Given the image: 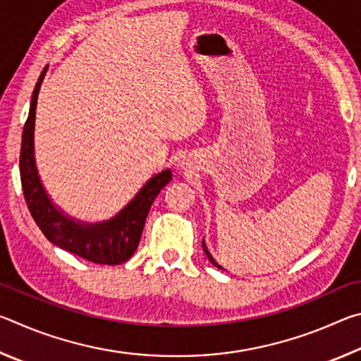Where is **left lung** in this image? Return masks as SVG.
Returning <instances> with one entry per match:
<instances>
[{
	"label": "left lung",
	"mask_w": 361,
	"mask_h": 361,
	"mask_svg": "<svg viewBox=\"0 0 361 361\" xmlns=\"http://www.w3.org/2000/svg\"><path fill=\"white\" fill-rule=\"evenodd\" d=\"M202 247H204V252L207 253V256H209V259H210V262H212V264H213V266H216L218 269H223L221 266H219V264H218V262H216L215 259H213V256L210 255V252H209V250H207V247H205V242H204V240H202Z\"/></svg>",
	"instance_id": "obj_1"
}]
</instances>
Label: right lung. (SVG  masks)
<instances>
[{"label": "right lung", "mask_w": 361, "mask_h": 361, "mask_svg": "<svg viewBox=\"0 0 361 361\" xmlns=\"http://www.w3.org/2000/svg\"><path fill=\"white\" fill-rule=\"evenodd\" d=\"M46 71L47 66L41 71L38 82L35 85L28 118L22 132L20 181L28 210L42 234L54 245L92 261L95 264H121L135 253L151 205L161 189L172 180V172L167 169L152 176L135 197L108 221L94 224L81 223L65 215L49 199L35 162L36 103Z\"/></svg>", "instance_id": "add662e5"}]
</instances>
